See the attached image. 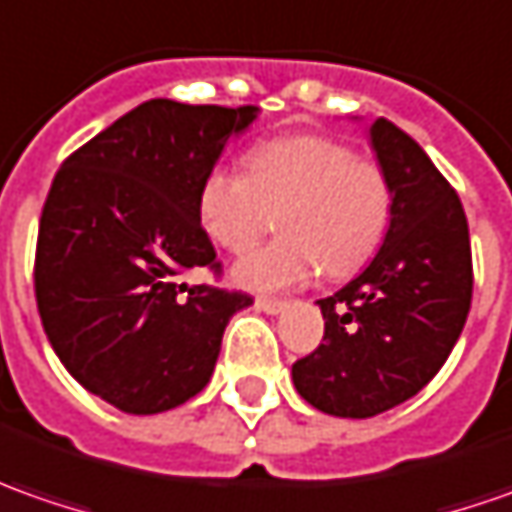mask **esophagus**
<instances>
[{"label": "esophagus", "instance_id": "1", "mask_svg": "<svg viewBox=\"0 0 512 512\" xmlns=\"http://www.w3.org/2000/svg\"><path fill=\"white\" fill-rule=\"evenodd\" d=\"M255 306L260 311H266V314H280V311L286 309V303L283 300H274V297H257Z\"/></svg>", "mask_w": 512, "mask_h": 512}]
</instances>
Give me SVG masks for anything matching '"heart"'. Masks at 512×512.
<instances>
[{
  "mask_svg": "<svg viewBox=\"0 0 512 512\" xmlns=\"http://www.w3.org/2000/svg\"><path fill=\"white\" fill-rule=\"evenodd\" d=\"M283 209V238L243 255L232 280L280 291L314 274L345 277L374 255L391 221V184L374 161L328 135H286L252 150L249 172L215 167L198 192L203 232L243 252Z\"/></svg>",
  "mask_w": 512,
  "mask_h": 512,
  "instance_id": "1",
  "label": "heart"
}]
</instances>
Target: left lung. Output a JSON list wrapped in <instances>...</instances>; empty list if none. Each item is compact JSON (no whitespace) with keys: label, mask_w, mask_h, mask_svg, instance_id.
<instances>
[{"label":"left lung","mask_w":512,"mask_h":512,"mask_svg":"<svg viewBox=\"0 0 512 512\" xmlns=\"http://www.w3.org/2000/svg\"><path fill=\"white\" fill-rule=\"evenodd\" d=\"M368 135L391 184L388 232L351 283L317 300L323 343L291 365L297 394L345 419H368L416 397L453 351L473 294L456 189L397 124L377 118Z\"/></svg>","instance_id":"1"}]
</instances>
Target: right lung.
<instances>
[{"mask_svg":"<svg viewBox=\"0 0 512 512\" xmlns=\"http://www.w3.org/2000/svg\"><path fill=\"white\" fill-rule=\"evenodd\" d=\"M257 107L152 98L90 138L56 172L36 243V306L56 357L124 414L201 394L249 294L186 286L221 269L198 192Z\"/></svg>","mask_w":512,"mask_h":512,"instance_id":"obj_1","label":"right lung"}]
</instances>
